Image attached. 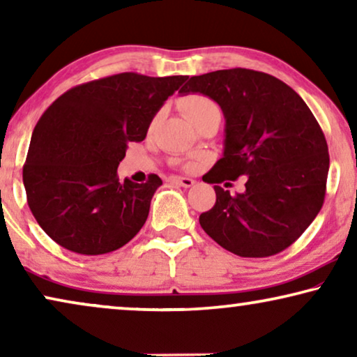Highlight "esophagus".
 <instances>
[{"instance_id":"1","label":"esophagus","mask_w":357,"mask_h":357,"mask_svg":"<svg viewBox=\"0 0 357 357\" xmlns=\"http://www.w3.org/2000/svg\"><path fill=\"white\" fill-rule=\"evenodd\" d=\"M170 182L177 183V185H180V187H185V188H190V187H193V185H195V180L193 178L177 177V175H175V177H170Z\"/></svg>"}]
</instances>
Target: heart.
Here are the masks:
<instances>
[{"label":"heart","instance_id":"1","mask_svg":"<svg viewBox=\"0 0 357 357\" xmlns=\"http://www.w3.org/2000/svg\"><path fill=\"white\" fill-rule=\"evenodd\" d=\"M178 107L193 125H197L199 120H203L211 112L219 110L216 102L203 94H188L182 97L178 100Z\"/></svg>","mask_w":357,"mask_h":357}]
</instances>
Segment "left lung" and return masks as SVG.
<instances>
[{
    "mask_svg": "<svg viewBox=\"0 0 357 357\" xmlns=\"http://www.w3.org/2000/svg\"><path fill=\"white\" fill-rule=\"evenodd\" d=\"M182 94L218 102L226 119L224 155L203 180L245 175V192L214 185L216 203L202 213L203 231L238 257L263 258L292 245L324 206L328 146L297 92L261 71L232 68L192 76Z\"/></svg>",
    "mask_w": 357,
    "mask_h": 357,
    "instance_id": "1",
    "label": "left lung"
}]
</instances>
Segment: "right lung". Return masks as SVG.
<instances>
[{
    "instance_id": "1",
    "label": "right lung",
    "mask_w": 357,
    "mask_h": 357,
    "mask_svg": "<svg viewBox=\"0 0 357 357\" xmlns=\"http://www.w3.org/2000/svg\"><path fill=\"white\" fill-rule=\"evenodd\" d=\"M185 79L120 73L71 87L43 112L22 180L33 218L58 245L104 255L144 226L162 180L151 174L146 183H121L116 169Z\"/></svg>"
}]
</instances>
